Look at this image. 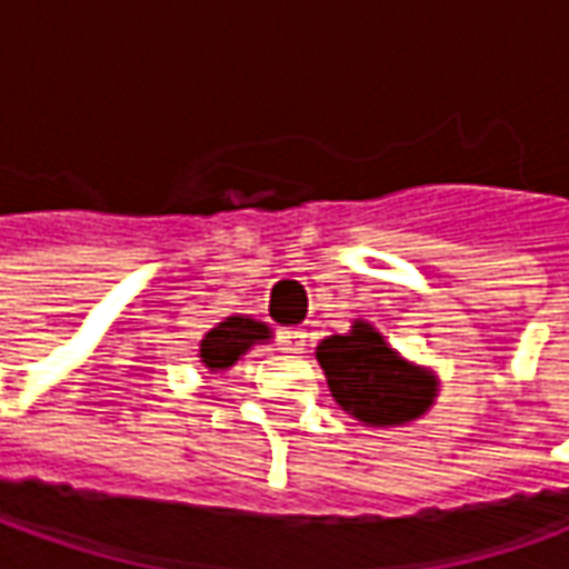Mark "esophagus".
Instances as JSON below:
<instances>
[{"label":"esophagus","mask_w":569,"mask_h":569,"mask_svg":"<svg viewBox=\"0 0 569 569\" xmlns=\"http://www.w3.org/2000/svg\"><path fill=\"white\" fill-rule=\"evenodd\" d=\"M305 343H308V333L299 330V327H286V330H280V349L289 352V356H299L305 349Z\"/></svg>","instance_id":"obj_1"}]
</instances>
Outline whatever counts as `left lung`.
<instances>
[{
    "label": "left lung",
    "mask_w": 569,
    "mask_h": 569,
    "mask_svg": "<svg viewBox=\"0 0 569 569\" xmlns=\"http://www.w3.org/2000/svg\"><path fill=\"white\" fill-rule=\"evenodd\" d=\"M315 356L340 409L371 428L421 419L438 397L435 371L406 362L368 321L321 340Z\"/></svg>",
    "instance_id": "8db88e82"
}]
</instances>
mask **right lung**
<instances>
[{
    "label": "right lung",
    "instance_id": "add662e5",
    "mask_svg": "<svg viewBox=\"0 0 569 569\" xmlns=\"http://www.w3.org/2000/svg\"><path fill=\"white\" fill-rule=\"evenodd\" d=\"M264 340H270V327L264 321H254L248 315H232L217 323L201 340L198 359L210 371H226L239 362L251 346L264 343Z\"/></svg>",
    "mask_w": 569,
    "mask_h": 569
}]
</instances>
